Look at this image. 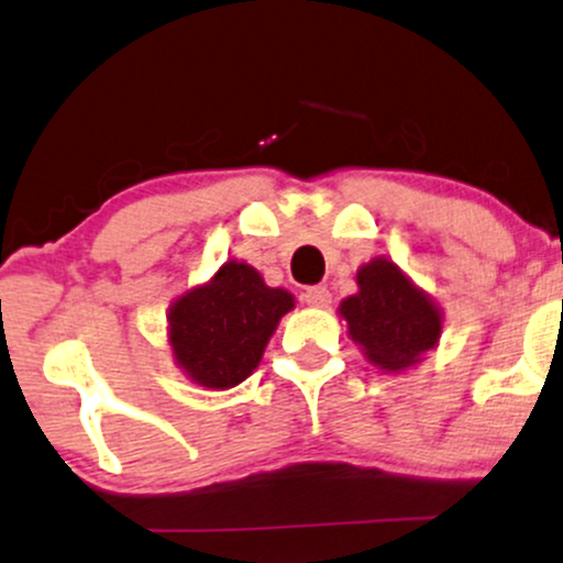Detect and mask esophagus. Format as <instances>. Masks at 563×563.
I'll return each mask as SVG.
<instances>
[{
	"instance_id": "obj_1",
	"label": "esophagus",
	"mask_w": 563,
	"mask_h": 563,
	"mask_svg": "<svg viewBox=\"0 0 563 563\" xmlns=\"http://www.w3.org/2000/svg\"><path fill=\"white\" fill-rule=\"evenodd\" d=\"M301 299H305L310 307H329L331 305V294H329V288H325V286L305 288Z\"/></svg>"
}]
</instances>
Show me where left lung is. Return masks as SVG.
I'll list each match as a JSON object with an SVG mask.
<instances>
[{
    "mask_svg": "<svg viewBox=\"0 0 563 563\" xmlns=\"http://www.w3.org/2000/svg\"><path fill=\"white\" fill-rule=\"evenodd\" d=\"M355 296L342 301L339 312L374 366L404 372L441 336V312L387 258H374L357 272Z\"/></svg>",
    "mask_w": 563,
    "mask_h": 563,
    "instance_id": "1",
    "label": "left lung"
}]
</instances>
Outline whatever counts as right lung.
I'll return each mask as SVG.
<instances>
[{
	"instance_id": "right-lung-1",
	"label": "right lung",
	"mask_w": 563,
	"mask_h": 563,
	"mask_svg": "<svg viewBox=\"0 0 563 563\" xmlns=\"http://www.w3.org/2000/svg\"><path fill=\"white\" fill-rule=\"evenodd\" d=\"M291 307V294L269 288L249 264L227 262L208 286L170 307L173 355L197 385L227 390L258 366Z\"/></svg>"
}]
</instances>
